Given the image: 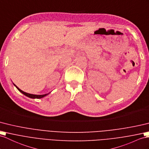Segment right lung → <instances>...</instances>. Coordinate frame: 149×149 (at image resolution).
<instances>
[{"mask_svg":"<svg viewBox=\"0 0 149 149\" xmlns=\"http://www.w3.org/2000/svg\"><path fill=\"white\" fill-rule=\"evenodd\" d=\"M13 84H14V83H13ZM14 85L16 87L17 89L18 90H19V91L20 92H21L23 94H24V95H26V96L28 97L31 98V99H41V98L44 97L45 96L47 95H48V94H49V93H47V94H43V95H34V94H30V93H28L23 92V90H21V89H19V88H18V87H17L15 84H14Z\"/></svg>","mask_w":149,"mask_h":149,"instance_id":"1","label":"right lung"}]
</instances>
